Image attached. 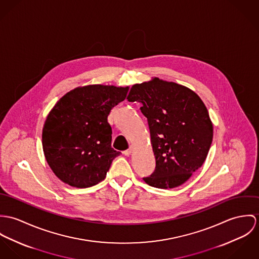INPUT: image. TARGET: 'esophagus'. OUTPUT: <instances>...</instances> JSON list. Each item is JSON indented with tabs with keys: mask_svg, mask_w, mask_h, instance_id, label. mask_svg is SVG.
<instances>
[{
	"mask_svg": "<svg viewBox=\"0 0 259 259\" xmlns=\"http://www.w3.org/2000/svg\"><path fill=\"white\" fill-rule=\"evenodd\" d=\"M133 152V147L131 146L128 150H126V151H124V155L125 156H129V155H131V153Z\"/></svg>",
	"mask_w": 259,
	"mask_h": 259,
	"instance_id": "esophagus-1",
	"label": "esophagus"
}]
</instances>
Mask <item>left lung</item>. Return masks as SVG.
<instances>
[{"mask_svg": "<svg viewBox=\"0 0 259 259\" xmlns=\"http://www.w3.org/2000/svg\"><path fill=\"white\" fill-rule=\"evenodd\" d=\"M129 102L142 103L156 159L154 172L143 178L159 189H172L187 182L204 163L213 129L200 96L188 87L154 77L134 84Z\"/></svg>", "mask_w": 259, "mask_h": 259, "instance_id": "1", "label": "left lung"}]
</instances>
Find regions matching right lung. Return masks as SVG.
<instances>
[{
	"label": "right lung",
	"mask_w": 259,
	"mask_h": 259,
	"mask_svg": "<svg viewBox=\"0 0 259 259\" xmlns=\"http://www.w3.org/2000/svg\"><path fill=\"white\" fill-rule=\"evenodd\" d=\"M129 87L92 84L64 94L42 128L46 160L60 181L88 188L103 181L120 152L111 147V109L123 101Z\"/></svg>",
	"instance_id": "1"
}]
</instances>
